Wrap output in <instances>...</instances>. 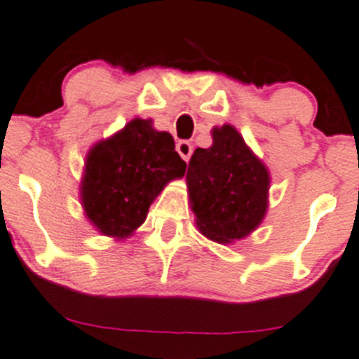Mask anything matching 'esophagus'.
Here are the masks:
<instances>
[{"instance_id": "obj_1", "label": "esophagus", "mask_w": 359, "mask_h": 359, "mask_svg": "<svg viewBox=\"0 0 359 359\" xmlns=\"http://www.w3.org/2000/svg\"><path fill=\"white\" fill-rule=\"evenodd\" d=\"M177 153L182 156L184 161H189L191 156H193V144L189 140H179L177 142Z\"/></svg>"}]
</instances>
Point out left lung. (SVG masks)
<instances>
[{"instance_id": "8db88e82", "label": "left lung", "mask_w": 359, "mask_h": 359, "mask_svg": "<svg viewBox=\"0 0 359 359\" xmlns=\"http://www.w3.org/2000/svg\"><path fill=\"white\" fill-rule=\"evenodd\" d=\"M212 133V147H198L191 158L187 187L201 233L217 243H231L262 222L269 173L236 128L224 125Z\"/></svg>"}]
</instances>
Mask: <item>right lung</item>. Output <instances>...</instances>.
I'll return each mask as SVG.
<instances>
[{
    "instance_id": "1",
    "label": "right lung",
    "mask_w": 359,
    "mask_h": 359,
    "mask_svg": "<svg viewBox=\"0 0 359 359\" xmlns=\"http://www.w3.org/2000/svg\"><path fill=\"white\" fill-rule=\"evenodd\" d=\"M186 173L173 137L151 119L135 118L102 140L86 158L81 200L88 219L106 236L126 238L146 220L166 182Z\"/></svg>"
}]
</instances>
